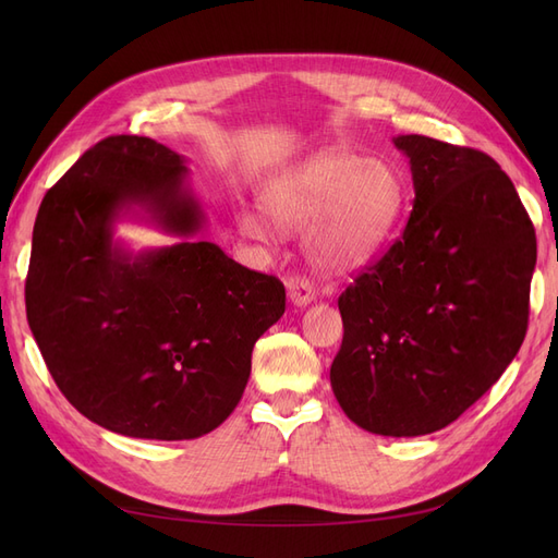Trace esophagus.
I'll list each match as a JSON object with an SVG mask.
<instances>
[{
	"label": "esophagus",
	"mask_w": 558,
	"mask_h": 558,
	"mask_svg": "<svg viewBox=\"0 0 558 558\" xmlns=\"http://www.w3.org/2000/svg\"><path fill=\"white\" fill-rule=\"evenodd\" d=\"M286 291L295 307H307L310 302L316 298L314 286L305 277H289L286 279Z\"/></svg>",
	"instance_id": "1"
}]
</instances>
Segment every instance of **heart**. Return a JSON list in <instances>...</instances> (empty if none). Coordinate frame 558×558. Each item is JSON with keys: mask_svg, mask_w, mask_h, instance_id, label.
Listing matches in <instances>:
<instances>
[{"mask_svg": "<svg viewBox=\"0 0 558 558\" xmlns=\"http://www.w3.org/2000/svg\"><path fill=\"white\" fill-rule=\"evenodd\" d=\"M400 207L402 183L391 165L337 148L289 167L260 191L263 213L281 230L307 228L310 258L332 275L373 258L391 234ZM264 217L242 207V234L251 240L269 238L272 226Z\"/></svg>", "mask_w": 558, "mask_h": 558, "instance_id": "b5f03b06", "label": "heart"}]
</instances>
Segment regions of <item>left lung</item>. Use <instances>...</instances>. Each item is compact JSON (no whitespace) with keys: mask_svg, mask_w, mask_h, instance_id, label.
<instances>
[{"mask_svg":"<svg viewBox=\"0 0 558 558\" xmlns=\"http://www.w3.org/2000/svg\"><path fill=\"white\" fill-rule=\"evenodd\" d=\"M414 205L400 240L337 300L332 393L388 437L449 426L512 363L529 328L535 230L494 158L400 134Z\"/></svg>","mask_w":558,"mask_h":558,"instance_id":"1","label":"left lung"}]
</instances>
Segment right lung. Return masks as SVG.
Returning a JSON list of instances; mask_svg holds the SVG:
<instances>
[{
  "label": "right lung",
  "mask_w": 558,
  "mask_h": 558,
  "mask_svg": "<svg viewBox=\"0 0 558 558\" xmlns=\"http://www.w3.org/2000/svg\"><path fill=\"white\" fill-rule=\"evenodd\" d=\"M183 156L116 134L44 195L25 283L48 373L93 424L142 440H193L238 408L251 351L286 310L277 277L193 240L205 209ZM140 215L181 236L132 254L114 221Z\"/></svg>",
  "instance_id": "obj_1"
}]
</instances>
